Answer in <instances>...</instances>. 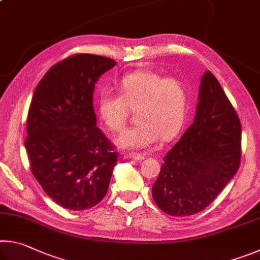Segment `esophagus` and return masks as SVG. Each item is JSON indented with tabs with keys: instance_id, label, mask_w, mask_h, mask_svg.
Returning a JSON list of instances; mask_svg holds the SVG:
<instances>
[{
	"instance_id": "1",
	"label": "esophagus",
	"mask_w": 260,
	"mask_h": 260,
	"mask_svg": "<svg viewBox=\"0 0 260 260\" xmlns=\"http://www.w3.org/2000/svg\"><path fill=\"white\" fill-rule=\"evenodd\" d=\"M128 157L131 158V159H134V160H142V159H144V156L140 155V153H134V152L129 153Z\"/></svg>"
}]
</instances>
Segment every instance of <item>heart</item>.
I'll return each mask as SVG.
<instances>
[{
    "instance_id": "heart-1",
    "label": "heart",
    "mask_w": 260,
    "mask_h": 260,
    "mask_svg": "<svg viewBox=\"0 0 260 260\" xmlns=\"http://www.w3.org/2000/svg\"><path fill=\"white\" fill-rule=\"evenodd\" d=\"M119 95L110 90L99 94L96 108L100 119L112 132H120L135 110V126L117 139L126 149H147L179 134L187 116L189 89L181 78L165 77L151 70L126 74L118 82Z\"/></svg>"
}]
</instances>
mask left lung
<instances>
[{
	"label": "left lung",
	"mask_w": 260,
	"mask_h": 260,
	"mask_svg": "<svg viewBox=\"0 0 260 260\" xmlns=\"http://www.w3.org/2000/svg\"><path fill=\"white\" fill-rule=\"evenodd\" d=\"M195 119L164 157L152 186L158 208L173 217L199 213L234 178L241 164V122L212 73L201 80Z\"/></svg>",
	"instance_id": "obj_1"
}]
</instances>
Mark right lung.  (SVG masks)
<instances>
[{"mask_svg": "<svg viewBox=\"0 0 260 260\" xmlns=\"http://www.w3.org/2000/svg\"><path fill=\"white\" fill-rule=\"evenodd\" d=\"M114 65L103 56H70L48 70L34 90L25 140L30 171L65 209H90L107 195L118 153L96 127L93 93L101 74Z\"/></svg>", "mask_w": 260, "mask_h": 260, "instance_id": "right-lung-1", "label": "right lung"}]
</instances>
